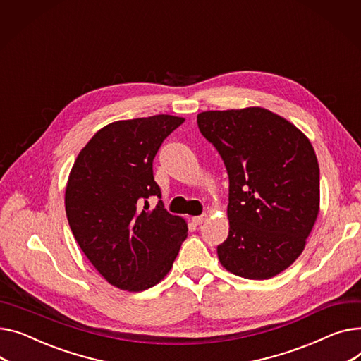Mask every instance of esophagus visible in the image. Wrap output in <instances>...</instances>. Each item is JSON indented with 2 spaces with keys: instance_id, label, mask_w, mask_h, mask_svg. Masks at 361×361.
<instances>
[{
  "instance_id": "34e87169",
  "label": "esophagus",
  "mask_w": 361,
  "mask_h": 361,
  "mask_svg": "<svg viewBox=\"0 0 361 361\" xmlns=\"http://www.w3.org/2000/svg\"><path fill=\"white\" fill-rule=\"evenodd\" d=\"M206 219H207V216H206V214H202V216H195V218L191 219V221H193L195 225H202L203 222H206Z\"/></svg>"
}]
</instances>
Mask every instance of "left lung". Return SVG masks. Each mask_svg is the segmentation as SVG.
Returning a JSON list of instances; mask_svg holds the SVG:
<instances>
[{
    "label": "left lung",
    "mask_w": 361,
    "mask_h": 361,
    "mask_svg": "<svg viewBox=\"0 0 361 361\" xmlns=\"http://www.w3.org/2000/svg\"><path fill=\"white\" fill-rule=\"evenodd\" d=\"M197 125L229 176L222 267L252 280L277 276L302 254L319 213L314 147L292 122L262 107L202 111Z\"/></svg>",
    "instance_id": "left-lung-1"
}]
</instances>
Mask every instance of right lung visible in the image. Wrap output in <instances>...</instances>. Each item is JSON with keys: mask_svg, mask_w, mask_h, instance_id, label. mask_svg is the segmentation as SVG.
I'll use <instances>...</instances> for the list:
<instances>
[{"mask_svg": "<svg viewBox=\"0 0 361 361\" xmlns=\"http://www.w3.org/2000/svg\"><path fill=\"white\" fill-rule=\"evenodd\" d=\"M183 122L171 114L117 120L88 140L71 168L65 188L69 228L95 270L120 290L158 284L187 238V222L162 202L148 207L149 197H161L154 158Z\"/></svg>", "mask_w": 361, "mask_h": 361, "instance_id": "1", "label": "right lung"}]
</instances>
